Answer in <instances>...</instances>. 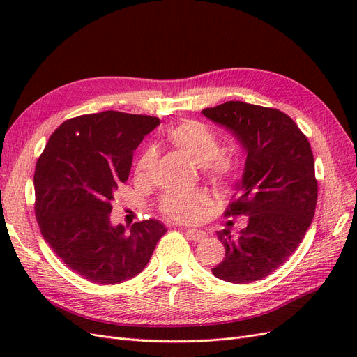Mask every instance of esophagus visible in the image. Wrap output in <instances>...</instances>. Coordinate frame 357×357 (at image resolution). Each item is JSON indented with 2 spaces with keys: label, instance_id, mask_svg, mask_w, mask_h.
<instances>
[{
  "label": "esophagus",
  "instance_id": "1",
  "mask_svg": "<svg viewBox=\"0 0 357 357\" xmlns=\"http://www.w3.org/2000/svg\"><path fill=\"white\" fill-rule=\"evenodd\" d=\"M186 235L193 241H201L205 238V234L202 231H197V229H188Z\"/></svg>",
  "mask_w": 357,
  "mask_h": 357
}]
</instances>
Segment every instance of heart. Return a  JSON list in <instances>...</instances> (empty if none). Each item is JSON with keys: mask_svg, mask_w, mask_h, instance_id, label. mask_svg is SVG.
<instances>
[{"mask_svg": "<svg viewBox=\"0 0 357 357\" xmlns=\"http://www.w3.org/2000/svg\"><path fill=\"white\" fill-rule=\"evenodd\" d=\"M167 139L183 153L202 164L205 176L218 188H228L238 177L240 164L232 155L220 152V138L213 128L195 119H185L167 129ZM156 153L149 149L137 162L138 174H147L155 164ZM208 205L202 192H171L162 198L159 211L167 219L180 223L197 222Z\"/></svg>", "mask_w": 357, "mask_h": 357, "instance_id": "heart-1", "label": "heart"}]
</instances>
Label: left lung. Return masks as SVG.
Returning a JSON list of instances; mask_svg holds the SVG:
<instances>
[{
    "mask_svg": "<svg viewBox=\"0 0 357 357\" xmlns=\"http://www.w3.org/2000/svg\"><path fill=\"white\" fill-rule=\"evenodd\" d=\"M226 126L247 152L243 180L225 215H247L238 235L218 232L225 259L213 274L229 283H252L282 266L310 228L317 178L308 138L286 113L228 101L202 110Z\"/></svg>",
    "mask_w": 357,
    "mask_h": 357,
    "instance_id": "left-lung-1",
    "label": "left lung"
}]
</instances>
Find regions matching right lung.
Segmentation results:
<instances>
[{"mask_svg":"<svg viewBox=\"0 0 357 357\" xmlns=\"http://www.w3.org/2000/svg\"><path fill=\"white\" fill-rule=\"evenodd\" d=\"M159 123L153 116L113 110L82 114L55 129L37 160L34 208L43 238L92 283L117 284L142 273L167 232L153 219L129 231L110 222L134 150Z\"/></svg>","mask_w":357,"mask_h":357,"instance_id":"add662e5","label":"right lung"}]
</instances>
